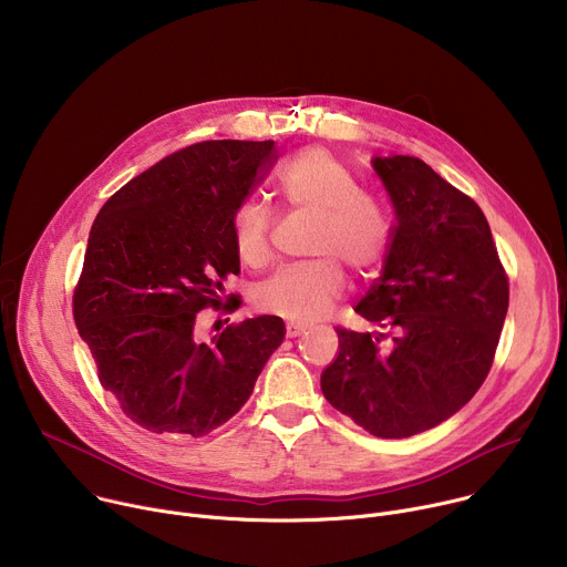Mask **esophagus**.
Returning <instances> with one entry per match:
<instances>
[{
    "mask_svg": "<svg viewBox=\"0 0 567 567\" xmlns=\"http://www.w3.org/2000/svg\"><path fill=\"white\" fill-rule=\"evenodd\" d=\"M285 332H287L289 339H296V337H300L305 332V326H300V322H287Z\"/></svg>",
    "mask_w": 567,
    "mask_h": 567,
    "instance_id": "34e87169",
    "label": "esophagus"
}]
</instances>
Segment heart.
<instances>
[{"instance_id": "b5f03b06", "label": "heart", "mask_w": 567, "mask_h": 567, "mask_svg": "<svg viewBox=\"0 0 567 567\" xmlns=\"http://www.w3.org/2000/svg\"><path fill=\"white\" fill-rule=\"evenodd\" d=\"M276 186L289 208L318 217L309 254L318 260L280 269L254 291L258 311L313 322L346 291L343 265L368 278L383 262L390 224L381 202L361 190L346 161L328 147H305L278 168ZM274 215L260 202H241L230 217L233 249L241 265L260 269L271 256Z\"/></svg>"}]
</instances>
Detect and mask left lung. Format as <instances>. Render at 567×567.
<instances>
[{
    "instance_id": "obj_1",
    "label": "left lung",
    "mask_w": 567,
    "mask_h": 567,
    "mask_svg": "<svg viewBox=\"0 0 567 567\" xmlns=\"http://www.w3.org/2000/svg\"><path fill=\"white\" fill-rule=\"evenodd\" d=\"M396 224L383 271L354 307L379 332L337 328L320 374L337 411L401 440L451 415L487 379L509 307V280L480 206L417 156H374Z\"/></svg>"
}]
</instances>
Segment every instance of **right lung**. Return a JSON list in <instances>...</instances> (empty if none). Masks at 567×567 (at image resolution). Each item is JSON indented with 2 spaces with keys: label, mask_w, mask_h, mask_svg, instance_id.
<instances>
[{
  "label": "right lung",
  "mask_w": 567,
  "mask_h": 567,
  "mask_svg": "<svg viewBox=\"0 0 567 567\" xmlns=\"http://www.w3.org/2000/svg\"><path fill=\"white\" fill-rule=\"evenodd\" d=\"M276 154L274 141H202L127 182L101 208L73 291V320L99 381L150 433L202 437L228 422L285 339L278 316L202 343V309L239 274L230 217ZM230 298V296H228Z\"/></svg>",
  "instance_id": "right-lung-1"
}]
</instances>
